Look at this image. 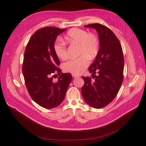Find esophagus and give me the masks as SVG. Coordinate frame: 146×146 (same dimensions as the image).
<instances>
[{
	"label": "esophagus",
	"mask_w": 146,
	"mask_h": 146,
	"mask_svg": "<svg viewBox=\"0 0 146 146\" xmlns=\"http://www.w3.org/2000/svg\"><path fill=\"white\" fill-rule=\"evenodd\" d=\"M72 76L74 77V78H76V77H79L80 76L77 74H75V73H72Z\"/></svg>",
	"instance_id": "34e87169"
}]
</instances>
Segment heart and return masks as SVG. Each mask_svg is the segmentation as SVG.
<instances>
[{
    "label": "heart",
    "instance_id": "1",
    "mask_svg": "<svg viewBox=\"0 0 146 146\" xmlns=\"http://www.w3.org/2000/svg\"><path fill=\"white\" fill-rule=\"evenodd\" d=\"M68 44L78 45V53L81 55L77 58L70 59L63 64V69L67 72L80 74L84 71L89 65L90 58L95 57L99 52V40L98 36L87 31L73 28L68 31L64 36ZM54 50L60 59L68 58L67 48L61 40H57L54 45Z\"/></svg>",
    "mask_w": 146,
    "mask_h": 146
}]
</instances>
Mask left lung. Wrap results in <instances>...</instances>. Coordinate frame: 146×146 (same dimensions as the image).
<instances>
[{"label": "left lung", "instance_id": "obj_1", "mask_svg": "<svg viewBox=\"0 0 146 146\" xmlns=\"http://www.w3.org/2000/svg\"><path fill=\"white\" fill-rule=\"evenodd\" d=\"M84 27L97 31L99 49L88 68L95 80L92 81L89 77L82 76L85 84L82 88V95L87 104L99 109L112 102L119 92L123 80V54L120 42L109 28L99 23ZM96 72L98 76L95 75Z\"/></svg>", "mask_w": 146, "mask_h": 146}]
</instances>
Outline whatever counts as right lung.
Listing matches in <instances>:
<instances>
[{"mask_svg":"<svg viewBox=\"0 0 146 146\" xmlns=\"http://www.w3.org/2000/svg\"><path fill=\"white\" fill-rule=\"evenodd\" d=\"M65 30L52 27L37 30L25 51L23 74L26 87L33 101L46 109L61 104L72 80L70 73H62L58 68L60 61L54 50L57 36ZM57 74L58 80L54 82L52 76Z\"/></svg>","mask_w":146,"mask_h":146,"instance_id":"add662e5","label":"right lung"}]
</instances>
